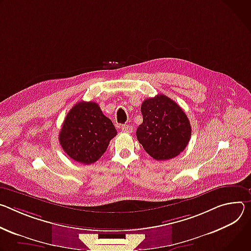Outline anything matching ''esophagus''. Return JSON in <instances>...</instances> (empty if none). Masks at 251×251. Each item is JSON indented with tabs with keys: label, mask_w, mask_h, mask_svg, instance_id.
<instances>
[{
	"label": "esophagus",
	"mask_w": 251,
	"mask_h": 251,
	"mask_svg": "<svg viewBox=\"0 0 251 251\" xmlns=\"http://www.w3.org/2000/svg\"><path fill=\"white\" fill-rule=\"evenodd\" d=\"M121 128H122V130L125 131V132H131V131H132V126H129V125H123V126H121Z\"/></svg>",
	"instance_id": "obj_1"
}]
</instances>
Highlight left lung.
<instances>
[{
	"mask_svg": "<svg viewBox=\"0 0 251 251\" xmlns=\"http://www.w3.org/2000/svg\"><path fill=\"white\" fill-rule=\"evenodd\" d=\"M143 124L136 129L137 141L157 160L177 156L186 148L190 123L183 109L164 95L150 98L142 103Z\"/></svg>",
	"mask_w": 251,
	"mask_h": 251,
	"instance_id": "obj_1",
	"label": "left lung"
}]
</instances>
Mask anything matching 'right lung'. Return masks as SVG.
Returning <instances> with one entry per match:
<instances>
[{
	"instance_id": "add662e5",
	"label": "right lung",
	"mask_w": 251,
	"mask_h": 251,
	"mask_svg": "<svg viewBox=\"0 0 251 251\" xmlns=\"http://www.w3.org/2000/svg\"><path fill=\"white\" fill-rule=\"evenodd\" d=\"M117 129L97 102L79 101L69 111L59 141L65 152L76 162L91 164L106 151Z\"/></svg>"
}]
</instances>
